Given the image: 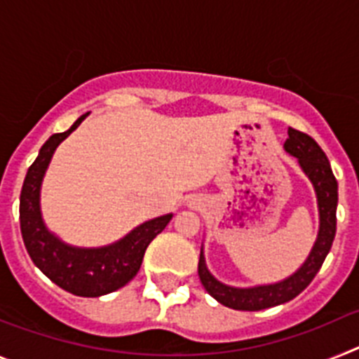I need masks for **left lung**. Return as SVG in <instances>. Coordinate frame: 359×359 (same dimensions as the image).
Masks as SVG:
<instances>
[{"mask_svg":"<svg viewBox=\"0 0 359 359\" xmlns=\"http://www.w3.org/2000/svg\"><path fill=\"white\" fill-rule=\"evenodd\" d=\"M287 140L284 144L290 154L298 158V163L302 167L304 172L307 174L316 190V198H318V210H320V231L318 239L315 246L311 250V255L304 266L298 269L297 273L291 275L286 280L278 282V284H269V286L248 287V290H241V287H230L215 280L210 275L205 264V257L199 255L198 273L201 278L203 287L223 306L231 307L237 311H261L268 307L280 306L294 297L302 293L311 280L316 277V273L322 268L325 257L332 246V241L336 236V205H338V183L331 170L325 152L322 151L309 135L297 129H287Z\"/></svg>","mask_w":359,"mask_h":359,"instance_id":"1","label":"left lung"}]
</instances>
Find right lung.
Masks as SVG:
<instances>
[{
	"mask_svg": "<svg viewBox=\"0 0 359 359\" xmlns=\"http://www.w3.org/2000/svg\"><path fill=\"white\" fill-rule=\"evenodd\" d=\"M82 115L65 133H55L41 147L39 156L30 165L19 198V223L27 252L34 264L57 286L77 297H100L126 286L140 269L144 253L151 241L163 231L172 215H161L106 248H73L53 237L41 219L39 189L44 170L52 160L57 145L79 128Z\"/></svg>",
	"mask_w": 359,
	"mask_h": 359,
	"instance_id": "obj_1",
	"label": "right lung"
}]
</instances>
